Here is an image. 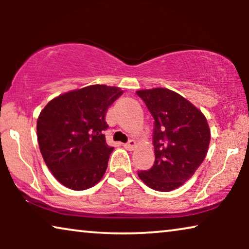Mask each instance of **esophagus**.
Returning a JSON list of instances; mask_svg holds the SVG:
<instances>
[{"label": "esophagus", "instance_id": "34e87169", "mask_svg": "<svg viewBox=\"0 0 249 249\" xmlns=\"http://www.w3.org/2000/svg\"><path fill=\"white\" fill-rule=\"evenodd\" d=\"M124 146L127 149H129V151H131V149L135 148L136 142L134 141V139H130V141H128V142H125V144H124Z\"/></svg>", "mask_w": 249, "mask_h": 249}]
</instances>
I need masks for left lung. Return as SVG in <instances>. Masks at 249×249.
<instances>
[{
    "mask_svg": "<svg viewBox=\"0 0 249 249\" xmlns=\"http://www.w3.org/2000/svg\"><path fill=\"white\" fill-rule=\"evenodd\" d=\"M154 119L155 161L138 171L149 188L171 192L183 185L205 159L211 131L204 114L181 95L166 88L138 90Z\"/></svg>",
    "mask_w": 249,
    "mask_h": 249,
    "instance_id": "obj_1",
    "label": "left lung"
}]
</instances>
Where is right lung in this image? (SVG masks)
<instances>
[{"label":"right lung","mask_w":249,"mask_h":249,"mask_svg":"<svg viewBox=\"0 0 249 249\" xmlns=\"http://www.w3.org/2000/svg\"><path fill=\"white\" fill-rule=\"evenodd\" d=\"M124 94L120 88L91 85L60 95L40 112L37 141L47 168L73 190L93 187L104 176L113 147L105 141V114Z\"/></svg>","instance_id":"obj_1"}]
</instances>
